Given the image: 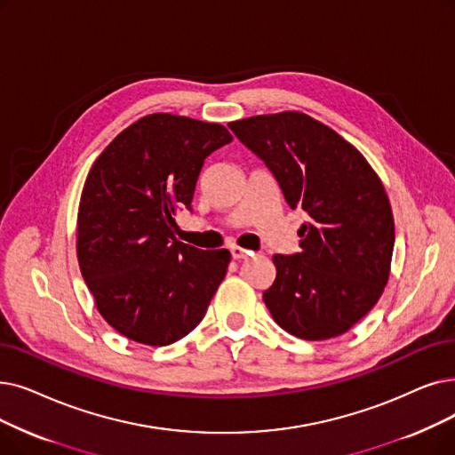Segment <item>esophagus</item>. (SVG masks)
<instances>
[{
    "mask_svg": "<svg viewBox=\"0 0 455 455\" xmlns=\"http://www.w3.org/2000/svg\"><path fill=\"white\" fill-rule=\"evenodd\" d=\"M230 254H232L234 260H240V259H247V256L252 254V252L247 251V249H243V247L234 245V247H230Z\"/></svg>",
    "mask_w": 455,
    "mask_h": 455,
    "instance_id": "34e87169",
    "label": "esophagus"
}]
</instances>
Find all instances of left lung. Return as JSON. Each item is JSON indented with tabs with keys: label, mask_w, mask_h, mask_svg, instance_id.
Returning <instances> with one entry per match:
<instances>
[{
	"label": "left lung",
	"mask_w": 455,
	"mask_h": 455,
	"mask_svg": "<svg viewBox=\"0 0 455 455\" xmlns=\"http://www.w3.org/2000/svg\"><path fill=\"white\" fill-rule=\"evenodd\" d=\"M228 128L266 164L288 206L308 217L301 251L273 254L276 276L264 291L273 320L303 340L344 334L388 281L394 217L379 176L337 132L299 111Z\"/></svg>",
	"instance_id": "1"
}]
</instances>
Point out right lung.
<instances>
[{
    "mask_svg": "<svg viewBox=\"0 0 455 455\" xmlns=\"http://www.w3.org/2000/svg\"><path fill=\"white\" fill-rule=\"evenodd\" d=\"M232 141L221 124L154 113L98 156L77 212V262L98 312L126 339L169 346L204 318L227 275V249L174 238L206 157Z\"/></svg>",
    "mask_w": 455,
    "mask_h": 455,
    "instance_id": "right-lung-1",
    "label": "right lung"
}]
</instances>
